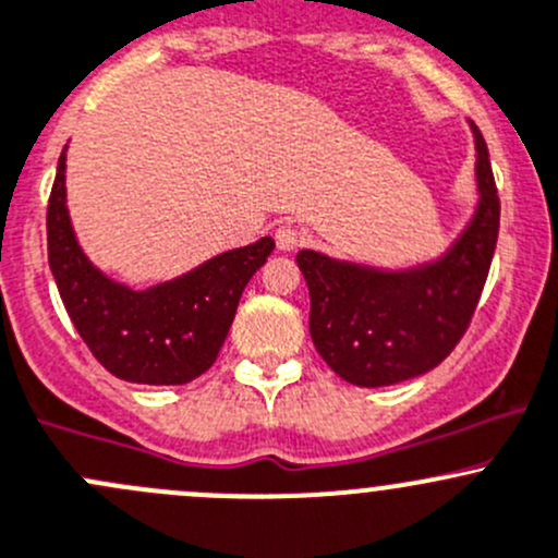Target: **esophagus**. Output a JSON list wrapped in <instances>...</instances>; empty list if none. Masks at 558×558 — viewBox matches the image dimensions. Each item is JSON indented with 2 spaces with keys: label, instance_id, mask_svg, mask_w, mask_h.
I'll return each instance as SVG.
<instances>
[{
  "label": "esophagus",
  "instance_id": "1",
  "mask_svg": "<svg viewBox=\"0 0 558 558\" xmlns=\"http://www.w3.org/2000/svg\"><path fill=\"white\" fill-rule=\"evenodd\" d=\"M274 239H277V246L281 252H292V250H298V246L303 244V233L295 228V225H290V222L279 225L277 235H274Z\"/></svg>",
  "mask_w": 558,
  "mask_h": 558
}]
</instances>
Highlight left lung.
Wrapping results in <instances>:
<instances>
[{"label":"left lung","instance_id":"1","mask_svg":"<svg viewBox=\"0 0 558 558\" xmlns=\"http://www.w3.org/2000/svg\"><path fill=\"white\" fill-rule=\"evenodd\" d=\"M477 208L442 257L404 271L298 252L308 284V330L323 361L361 388L404 383L445 361L466 333L499 235L488 146L474 124Z\"/></svg>","mask_w":558,"mask_h":558}]
</instances>
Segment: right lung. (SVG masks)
<instances>
[{
	"label": "right lung",
	"mask_w": 558,
	"mask_h": 558,
	"mask_svg": "<svg viewBox=\"0 0 558 558\" xmlns=\"http://www.w3.org/2000/svg\"><path fill=\"white\" fill-rule=\"evenodd\" d=\"M64 151L48 201V266L75 330L113 377L137 385L192 383L217 361L241 292L274 252V239L266 235L184 277L132 290L94 268L75 241Z\"/></svg>",
	"instance_id": "add662e5"
}]
</instances>
